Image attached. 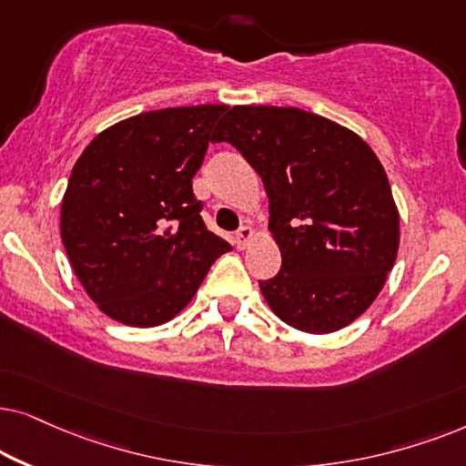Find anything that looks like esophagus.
<instances>
[{
    "label": "esophagus",
    "instance_id": "1",
    "mask_svg": "<svg viewBox=\"0 0 466 466\" xmlns=\"http://www.w3.org/2000/svg\"><path fill=\"white\" fill-rule=\"evenodd\" d=\"M253 240V228L251 226H243L237 232V247L238 249H247V245H249Z\"/></svg>",
    "mask_w": 466,
    "mask_h": 466
}]
</instances>
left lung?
<instances>
[{
    "mask_svg": "<svg viewBox=\"0 0 466 466\" xmlns=\"http://www.w3.org/2000/svg\"><path fill=\"white\" fill-rule=\"evenodd\" d=\"M215 142L262 177L281 270L259 281L272 313L296 330L350 326L380 294L399 253L400 217L367 142L300 108L234 106Z\"/></svg>",
    "mask_w": 466,
    "mask_h": 466,
    "instance_id": "1",
    "label": "left lung"
}]
</instances>
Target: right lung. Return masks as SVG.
Returning <instances> with one entry per match:
<instances>
[{
    "instance_id": "1",
    "label": "right lung",
    "mask_w": 466,
    "mask_h": 466,
    "mask_svg": "<svg viewBox=\"0 0 466 466\" xmlns=\"http://www.w3.org/2000/svg\"><path fill=\"white\" fill-rule=\"evenodd\" d=\"M228 106L148 110L99 132L74 164L61 200V240L102 313L153 328L189 305L221 253L191 178Z\"/></svg>"
}]
</instances>
